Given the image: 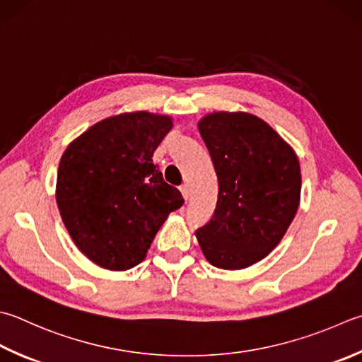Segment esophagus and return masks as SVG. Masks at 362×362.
<instances>
[{"label":"esophagus","instance_id":"esophagus-1","mask_svg":"<svg viewBox=\"0 0 362 362\" xmlns=\"http://www.w3.org/2000/svg\"><path fill=\"white\" fill-rule=\"evenodd\" d=\"M180 190H181V194H182V197H184V200H189V197H190V189H189L187 184H182V186L180 187Z\"/></svg>","mask_w":362,"mask_h":362}]
</instances>
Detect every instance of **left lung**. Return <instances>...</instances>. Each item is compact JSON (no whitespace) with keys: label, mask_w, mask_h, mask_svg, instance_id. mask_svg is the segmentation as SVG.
<instances>
[{"label":"left lung","mask_w":362,"mask_h":362,"mask_svg":"<svg viewBox=\"0 0 362 362\" xmlns=\"http://www.w3.org/2000/svg\"><path fill=\"white\" fill-rule=\"evenodd\" d=\"M219 181L216 209L195 235L204 257L222 269L262 260L282 240L301 194L293 149L260 118L217 112L199 122Z\"/></svg>","instance_id":"obj_1"}]
</instances>
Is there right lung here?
<instances>
[{
    "mask_svg": "<svg viewBox=\"0 0 362 362\" xmlns=\"http://www.w3.org/2000/svg\"><path fill=\"white\" fill-rule=\"evenodd\" d=\"M172 119L122 113L88 129L59 162L57 203L75 245L112 271L134 268L170 213L184 203L153 154Z\"/></svg>",
    "mask_w": 362,
    "mask_h": 362,
    "instance_id": "obj_1",
    "label": "right lung"
}]
</instances>
